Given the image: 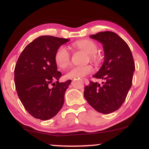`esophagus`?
Returning <instances> with one entry per match:
<instances>
[{
  "mask_svg": "<svg viewBox=\"0 0 149 149\" xmlns=\"http://www.w3.org/2000/svg\"><path fill=\"white\" fill-rule=\"evenodd\" d=\"M84 81H85V85H88L89 84V80L88 79H86V78H84Z\"/></svg>",
  "mask_w": 149,
  "mask_h": 149,
  "instance_id": "1",
  "label": "esophagus"
}]
</instances>
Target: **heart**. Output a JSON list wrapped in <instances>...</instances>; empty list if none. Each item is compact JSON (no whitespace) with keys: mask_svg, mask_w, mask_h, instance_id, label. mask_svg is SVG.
Masks as SVG:
<instances>
[{"mask_svg":"<svg viewBox=\"0 0 149 149\" xmlns=\"http://www.w3.org/2000/svg\"><path fill=\"white\" fill-rule=\"evenodd\" d=\"M73 46L76 48L84 51L85 53L89 54L91 61H96L97 60V56L95 55L97 52V46L92 40H78L73 44ZM54 61L59 68L66 67L70 63V53L69 50L64 46L59 47L54 55ZM92 72L93 68L90 65L84 66H73L68 70L65 76L69 79H77L84 78Z\"/></svg>","mask_w":149,"mask_h":149,"instance_id":"1","label":"heart"}]
</instances>
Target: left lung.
Masks as SVG:
<instances>
[{
    "instance_id": "8db88e82",
    "label": "left lung",
    "mask_w": 149,
    "mask_h": 149,
    "mask_svg": "<svg viewBox=\"0 0 149 149\" xmlns=\"http://www.w3.org/2000/svg\"><path fill=\"white\" fill-rule=\"evenodd\" d=\"M90 37L103 45V64L93 76L104 82H90L85 87L84 97L97 111L108 114L118 110L125 100L132 83L134 59L126 42L114 32H99Z\"/></svg>"
}]
</instances>
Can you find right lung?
<instances>
[{"instance_id": "1", "label": "right lung", "mask_w": 149, "mask_h": 149, "mask_svg": "<svg viewBox=\"0 0 149 149\" xmlns=\"http://www.w3.org/2000/svg\"><path fill=\"white\" fill-rule=\"evenodd\" d=\"M69 39L41 36L22 51L15 69V83L26 110L36 118L46 120L57 115L63 107L64 94L71 80L59 83L54 55ZM54 80L53 88L49 84Z\"/></svg>"}]
</instances>
